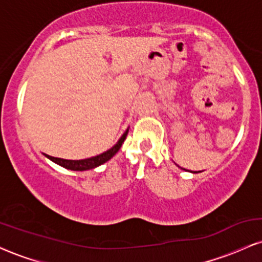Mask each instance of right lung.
Instances as JSON below:
<instances>
[{
  "mask_svg": "<svg viewBox=\"0 0 262 262\" xmlns=\"http://www.w3.org/2000/svg\"><path fill=\"white\" fill-rule=\"evenodd\" d=\"M127 134H128V130L122 135L121 139L118 140V143H117L112 149L107 150V151L103 152V154L93 156V158H90V159H83V160H66V159L54 158V156H50V155H45V156H47L48 159H50L52 161L55 162V164H58V165H60V166L65 167V169L74 170V171L91 170V169H95V167L100 166V165H102V164H104V162L110 160L111 158H113V156L117 154V151L121 149L123 141L125 140V137H127Z\"/></svg>",
  "mask_w": 262,
  "mask_h": 262,
  "instance_id": "1",
  "label": "right lung"
}]
</instances>
